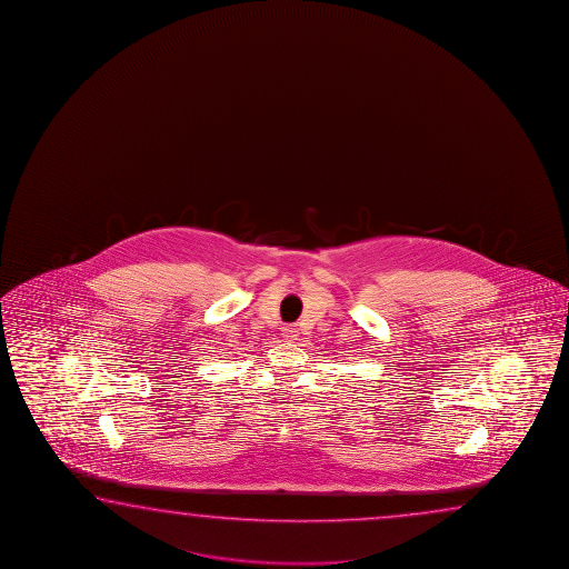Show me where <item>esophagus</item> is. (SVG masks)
I'll list each match as a JSON object with an SVG mask.
<instances>
[{"label": "esophagus", "mask_w": 569, "mask_h": 569, "mask_svg": "<svg viewBox=\"0 0 569 569\" xmlns=\"http://www.w3.org/2000/svg\"><path fill=\"white\" fill-rule=\"evenodd\" d=\"M282 335L287 338H299V328L295 327V325H289V327L282 328Z\"/></svg>", "instance_id": "34e87169"}]
</instances>
